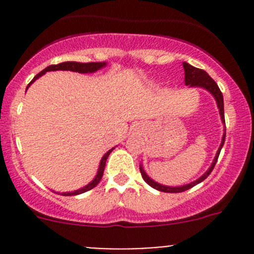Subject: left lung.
<instances>
[{"label": "left lung", "mask_w": 254, "mask_h": 254, "mask_svg": "<svg viewBox=\"0 0 254 254\" xmlns=\"http://www.w3.org/2000/svg\"><path fill=\"white\" fill-rule=\"evenodd\" d=\"M183 67H184V81H186L187 86H189V87H201V88H205L206 91H209L210 93L214 96V98L216 99L217 108H219V112H220V117H221L222 123H225L224 97H222V93H221V91H220L219 86L216 84V82H215L214 79L210 77V76L207 75L205 71L200 70V68L194 67V66L189 65V64L183 63ZM225 137H226V130H225L224 135H222V141H221V143H220V147H219V150H217L216 156H215V158H214V161H212L211 166H210L209 170H207L206 172L200 177V178L196 179V181H194V182H191V183L186 184V186H182V187L162 186V184L157 183V182H155L153 179H151L150 177L146 175V172L143 171L142 166L140 165V172H141L143 181H145L146 183L148 184V186L152 187V188L157 189V190H160V191H165V193H181V191H186V190H188V189L193 188L194 186H196V184H199L200 182H203L204 179H206L207 176H209L210 173L212 172V170H214L215 165H216V162H217V158H219L220 151H221L222 146H224Z\"/></svg>", "instance_id": "1"}]
</instances>
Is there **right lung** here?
I'll use <instances>...</instances> for the list:
<instances>
[{
    "label": "right lung",
    "instance_id": "obj_1",
    "mask_svg": "<svg viewBox=\"0 0 254 254\" xmlns=\"http://www.w3.org/2000/svg\"><path fill=\"white\" fill-rule=\"evenodd\" d=\"M106 65H107L106 63H86V64H83V63H76V61H66V63L58 64V65H50V66H48L47 68H44L42 72L38 73V75L32 79V82L28 84L27 88L30 86V84L33 83V82L35 81V79L39 78L40 76H43L45 72H48V71L63 70V71H73V72H79V73H92V72H96V71H98L99 68L104 67ZM113 148H114V147H113ZM113 148H111V150H109L108 152H107L106 155L103 156V157H102L101 163H99L98 172H97L96 177H94V179L91 182V183H88L86 187H83V188H81V189H77V190H75V191H68V193H60L61 195H77V194H82V193H84V191H88V190H91V189H93L94 187H96L97 184L101 182L102 177H103V172H104V167H106L107 158H108V156L111 155Z\"/></svg>",
    "mask_w": 254,
    "mask_h": 254
}]
</instances>
